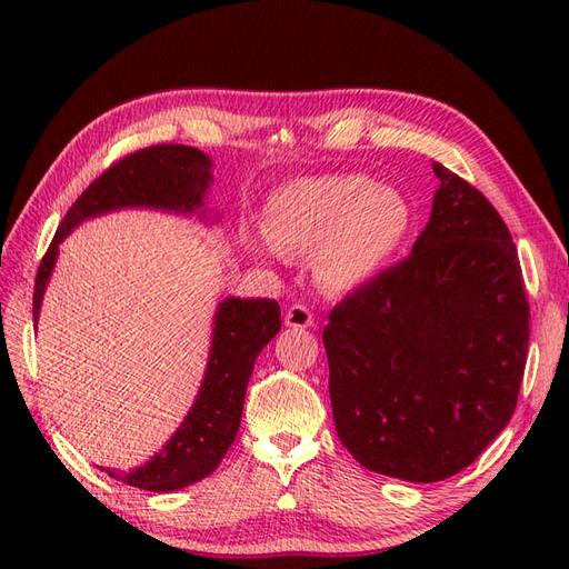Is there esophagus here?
<instances>
[{"label": "esophagus", "instance_id": "34e87169", "mask_svg": "<svg viewBox=\"0 0 569 569\" xmlns=\"http://www.w3.org/2000/svg\"><path fill=\"white\" fill-rule=\"evenodd\" d=\"M284 322L289 327H295V330H303V327H311L313 325L311 308L303 306V303H291L287 308V313H284Z\"/></svg>", "mask_w": 569, "mask_h": 569}]
</instances>
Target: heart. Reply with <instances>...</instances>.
Instances as JSON below:
<instances>
[{"label": "heart", "mask_w": 569, "mask_h": 569, "mask_svg": "<svg viewBox=\"0 0 569 569\" xmlns=\"http://www.w3.org/2000/svg\"><path fill=\"white\" fill-rule=\"evenodd\" d=\"M408 228V201L366 176L291 182L268 201L263 220L280 253H316V278L330 291L368 282L403 244Z\"/></svg>", "instance_id": "obj_1"}]
</instances>
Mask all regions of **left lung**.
<instances>
[{
    "label": "left lung",
    "mask_w": 569,
    "mask_h": 569,
    "mask_svg": "<svg viewBox=\"0 0 569 569\" xmlns=\"http://www.w3.org/2000/svg\"><path fill=\"white\" fill-rule=\"evenodd\" d=\"M410 256L343 297L322 330L341 443L363 468L429 485L468 468L518 406L529 303L503 218L435 161Z\"/></svg>",
    "instance_id": "1"
}]
</instances>
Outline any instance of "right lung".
Returning <instances> with one entry per match:
<instances>
[{"mask_svg":"<svg viewBox=\"0 0 569 569\" xmlns=\"http://www.w3.org/2000/svg\"><path fill=\"white\" fill-rule=\"evenodd\" d=\"M209 184L211 159L184 144L147 147L109 166L68 209L42 256L32 295V320L38 322L59 244L82 220L126 206L192 213L203 206ZM280 303L272 299L230 297L218 303L209 368L178 432L142 468L132 472L101 470L144 491H176L209 477L234 441L253 363L266 343L280 332Z\"/></svg>","mask_w":569,"mask_h":569,"instance_id":"1","label":"right lung"}]
</instances>
